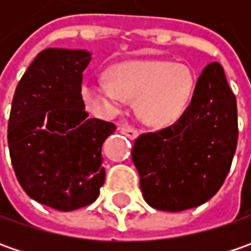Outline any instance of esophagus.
<instances>
[{"mask_svg": "<svg viewBox=\"0 0 251 251\" xmlns=\"http://www.w3.org/2000/svg\"><path fill=\"white\" fill-rule=\"evenodd\" d=\"M119 130H120L124 135H127L130 140H135V138L138 137V134H140L134 127H130V126H121Z\"/></svg>", "mask_w": 251, "mask_h": 251, "instance_id": "34e87169", "label": "esophagus"}]
</instances>
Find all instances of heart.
Instances as JSON below:
<instances>
[{
  "label": "heart",
  "mask_w": 251,
  "mask_h": 251,
  "mask_svg": "<svg viewBox=\"0 0 251 251\" xmlns=\"http://www.w3.org/2000/svg\"><path fill=\"white\" fill-rule=\"evenodd\" d=\"M196 92V76L184 64L165 60L127 61L111 70V81L93 76L82 85L88 110L101 117L116 116L124 101L137 100V111L145 123L169 126L188 109Z\"/></svg>",
  "instance_id": "obj_1"
}]
</instances>
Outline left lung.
<instances>
[{"label": "left lung", "instance_id": "8db88e82", "mask_svg": "<svg viewBox=\"0 0 251 251\" xmlns=\"http://www.w3.org/2000/svg\"><path fill=\"white\" fill-rule=\"evenodd\" d=\"M237 135L236 98L221 64H208L186 113L134 142L131 156L145 201L169 212L207 202L229 173Z\"/></svg>", "mask_w": 251, "mask_h": 251}]
</instances>
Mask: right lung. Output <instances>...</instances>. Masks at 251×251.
I'll use <instances>...</instances> for the list:
<instances>
[{
  "mask_svg": "<svg viewBox=\"0 0 251 251\" xmlns=\"http://www.w3.org/2000/svg\"><path fill=\"white\" fill-rule=\"evenodd\" d=\"M86 50L46 49L19 81L8 121L15 175L34 201L74 211L92 204L104 183L101 145L113 123L89 119L81 85Z\"/></svg>",
  "mask_w": 251,
  "mask_h": 251,
  "instance_id": "obj_1",
  "label": "right lung"
}]
</instances>
